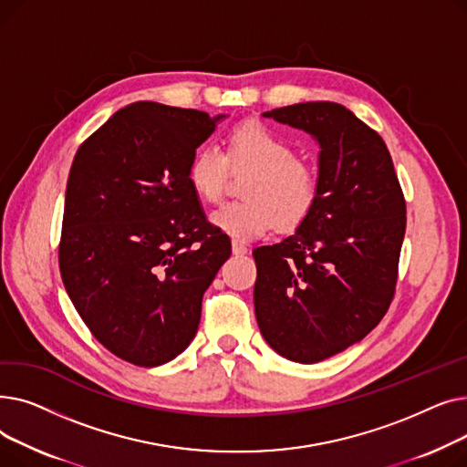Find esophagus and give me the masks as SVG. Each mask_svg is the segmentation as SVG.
Returning <instances> with one entry per match:
<instances>
[{
  "label": "esophagus",
  "mask_w": 467,
  "mask_h": 467,
  "mask_svg": "<svg viewBox=\"0 0 467 467\" xmlns=\"http://www.w3.org/2000/svg\"><path fill=\"white\" fill-rule=\"evenodd\" d=\"M248 252V248L246 246H244V244L242 242H238V240H233V255H244V254H246Z\"/></svg>",
  "instance_id": "obj_1"
}]
</instances>
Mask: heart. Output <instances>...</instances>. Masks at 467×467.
<instances>
[{"instance_id":"b5f03b06","label":"heart","mask_w":467,"mask_h":467,"mask_svg":"<svg viewBox=\"0 0 467 467\" xmlns=\"http://www.w3.org/2000/svg\"><path fill=\"white\" fill-rule=\"evenodd\" d=\"M229 161L234 168H254L244 187L248 201L227 202L210 215V223L234 240H254L276 225L297 227L314 208L317 176L310 164L296 159V147L261 122L233 130L227 157L217 145H202L191 157L187 178L204 202L223 196Z\"/></svg>"}]
</instances>
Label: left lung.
Listing matches in <instances>:
<instances>
[{"label": "left lung", "instance_id": "1", "mask_svg": "<svg viewBox=\"0 0 467 467\" xmlns=\"http://www.w3.org/2000/svg\"><path fill=\"white\" fill-rule=\"evenodd\" d=\"M263 117L320 147L317 196L296 233L254 250L255 317L266 345L317 363L359 342L384 317L398 282L405 199L384 140L335 102Z\"/></svg>", "mask_w": 467, "mask_h": 467}]
</instances>
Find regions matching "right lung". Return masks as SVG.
Wrapping results in <instances>:
<instances>
[{
    "mask_svg": "<svg viewBox=\"0 0 467 467\" xmlns=\"http://www.w3.org/2000/svg\"><path fill=\"white\" fill-rule=\"evenodd\" d=\"M227 115L136 102L81 143L66 185L60 275L117 358L157 367L196 335L202 296L231 257L187 168Z\"/></svg>",
    "mask_w": 467,
    "mask_h": 467,
    "instance_id": "1",
    "label": "right lung"
}]
</instances>
